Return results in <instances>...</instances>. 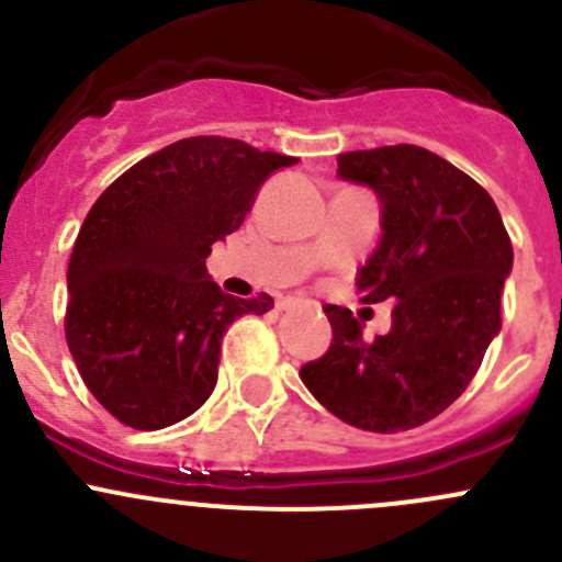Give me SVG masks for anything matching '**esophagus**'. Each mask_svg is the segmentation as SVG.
Segmentation results:
<instances>
[{"mask_svg":"<svg viewBox=\"0 0 562 562\" xmlns=\"http://www.w3.org/2000/svg\"><path fill=\"white\" fill-rule=\"evenodd\" d=\"M296 304V299H280V302H277V310H293Z\"/></svg>","mask_w":562,"mask_h":562,"instance_id":"34e87169","label":"esophagus"}]
</instances>
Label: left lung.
Here are the masks:
<instances>
[{
	"instance_id": "1",
	"label": "left lung",
	"mask_w": 562,
	"mask_h": 562,
	"mask_svg": "<svg viewBox=\"0 0 562 562\" xmlns=\"http://www.w3.org/2000/svg\"><path fill=\"white\" fill-rule=\"evenodd\" d=\"M337 173L383 203L381 245L356 280L361 302L396 304L372 342L350 310L326 304L331 345L299 378L350 427H422L468 389L501 331L512 239L490 192L422 146L345 151Z\"/></svg>"
}]
</instances>
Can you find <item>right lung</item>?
Here are the masks:
<instances>
[{
  "label": "right lung",
  "mask_w": 562,
  "mask_h": 562,
  "mask_svg": "<svg viewBox=\"0 0 562 562\" xmlns=\"http://www.w3.org/2000/svg\"><path fill=\"white\" fill-rule=\"evenodd\" d=\"M296 157L195 135L144 157L94 201L67 266L65 337L83 383L124 427H171L217 383L236 317L274 307L209 280L214 241L245 223L260 184Z\"/></svg>",
  "instance_id": "add662e5"
}]
</instances>
